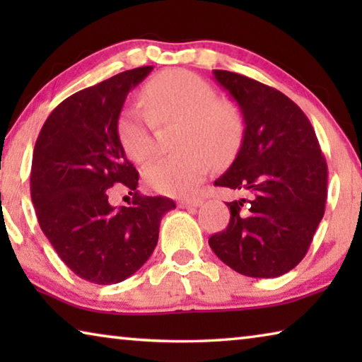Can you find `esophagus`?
Segmentation results:
<instances>
[{"mask_svg":"<svg viewBox=\"0 0 362 362\" xmlns=\"http://www.w3.org/2000/svg\"><path fill=\"white\" fill-rule=\"evenodd\" d=\"M203 204V199L201 198H188V199H180L179 206L183 209H189V207H198Z\"/></svg>","mask_w":362,"mask_h":362,"instance_id":"1","label":"esophagus"}]
</instances>
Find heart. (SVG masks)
I'll return each mask as SVG.
<instances>
[{"instance_id": "heart-1", "label": "heart", "mask_w": 362, "mask_h": 362, "mask_svg": "<svg viewBox=\"0 0 362 362\" xmlns=\"http://www.w3.org/2000/svg\"><path fill=\"white\" fill-rule=\"evenodd\" d=\"M140 105H127L118 118V137L126 155L145 163L155 151L153 124L177 121L174 155L145 168L148 185L159 193L183 196L199 185L211 159L222 163L236 155L244 139L241 110L217 99V90L194 73L168 70L150 79L140 93Z\"/></svg>"}]
</instances>
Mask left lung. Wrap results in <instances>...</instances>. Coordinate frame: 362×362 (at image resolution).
<instances>
[{
    "mask_svg": "<svg viewBox=\"0 0 362 362\" xmlns=\"http://www.w3.org/2000/svg\"><path fill=\"white\" fill-rule=\"evenodd\" d=\"M212 73L240 105L246 127L235 161L214 182L244 198L226 203L230 223L209 246L244 276L276 278L297 267L313 241L326 207V159L289 97L238 73Z\"/></svg>",
    "mask_w": 362,
    "mask_h": 362,
    "instance_id": "8db88e82",
    "label": "left lung"
}]
</instances>
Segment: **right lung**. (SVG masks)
<instances>
[{"instance_id":"right-lung-1","label":"right lung","mask_w":362,"mask_h":362,"mask_svg":"<svg viewBox=\"0 0 362 362\" xmlns=\"http://www.w3.org/2000/svg\"><path fill=\"white\" fill-rule=\"evenodd\" d=\"M153 66L122 71L70 95L52 110L36 139L30 192L42 233L73 273L116 284L150 259L159 223L175 203L137 192L139 173L118 137L129 90ZM116 182L133 194L129 208L107 203Z\"/></svg>"}]
</instances>
